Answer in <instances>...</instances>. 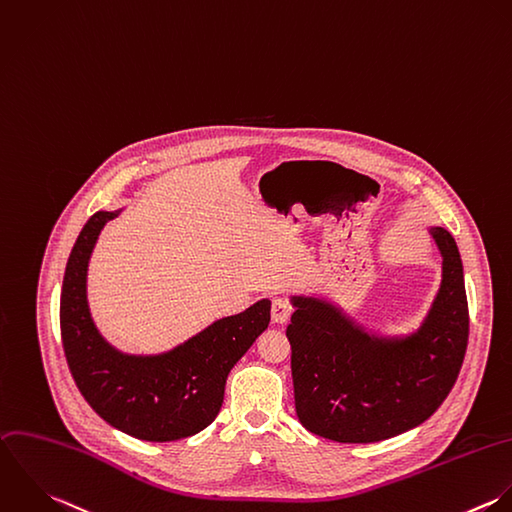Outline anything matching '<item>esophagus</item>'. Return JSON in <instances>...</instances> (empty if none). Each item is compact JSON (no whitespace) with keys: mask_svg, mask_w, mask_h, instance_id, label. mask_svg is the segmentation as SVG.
<instances>
[{"mask_svg":"<svg viewBox=\"0 0 512 512\" xmlns=\"http://www.w3.org/2000/svg\"><path fill=\"white\" fill-rule=\"evenodd\" d=\"M292 316V306L284 298H274L272 300V322L274 324H286Z\"/></svg>","mask_w":512,"mask_h":512,"instance_id":"34e87169","label":"esophagus"}]
</instances>
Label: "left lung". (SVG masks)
Listing matches in <instances>:
<instances>
[{"mask_svg":"<svg viewBox=\"0 0 512 512\" xmlns=\"http://www.w3.org/2000/svg\"><path fill=\"white\" fill-rule=\"evenodd\" d=\"M429 232L443 258L441 286L411 334L369 332L326 298H290L296 413L310 433L377 443L427 421L453 389L469 340L463 262L445 228Z\"/></svg>","mask_w":512,"mask_h":512,"instance_id":"1","label":"left lung"}]
</instances>
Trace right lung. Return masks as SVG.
Instances as JSON below:
<instances>
[{
	"label": "right lung",
	"instance_id": "add662e5",
	"mask_svg": "<svg viewBox=\"0 0 512 512\" xmlns=\"http://www.w3.org/2000/svg\"><path fill=\"white\" fill-rule=\"evenodd\" d=\"M121 212H95L69 254L59 310L65 357L85 401L115 429L157 443L190 437L216 419L226 377L268 328L272 302L216 320L163 353L117 349L91 318L87 272L101 230Z\"/></svg>",
	"mask_w": 512,
	"mask_h": 512
}]
</instances>
